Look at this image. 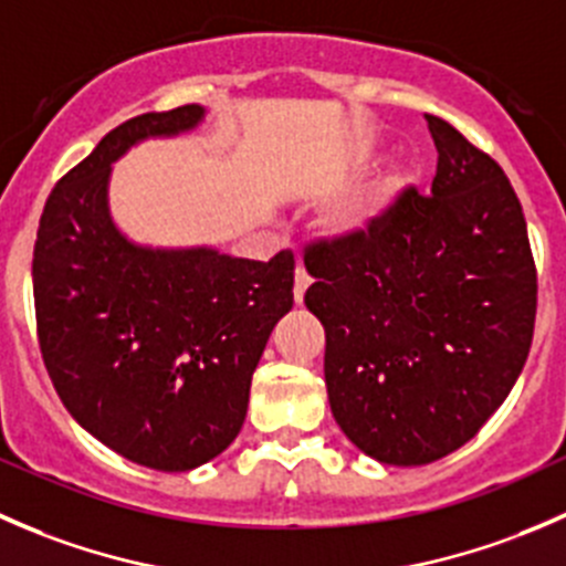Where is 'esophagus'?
I'll return each instance as SVG.
<instances>
[{
  "mask_svg": "<svg viewBox=\"0 0 566 566\" xmlns=\"http://www.w3.org/2000/svg\"><path fill=\"white\" fill-rule=\"evenodd\" d=\"M310 284H312V276L310 273L304 271V265H298L295 268V284H293V298H295V304H304V293L306 290H310Z\"/></svg>",
  "mask_w": 566,
  "mask_h": 566,
  "instance_id": "obj_1",
  "label": "esophagus"
}]
</instances>
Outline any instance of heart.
Masks as SVG:
<instances>
[{
  "mask_svg": "<svg viewBox=\"0 0 566 566\" xmlns=\"http://www.w3.org/2000/svg\"><path fill=\"white\" fill-rule=\"evenodd\" d=\"M373 158H375L373 145H358L356 153L350 156V167L353 169L364 167V164H369ZM405 182H408V169H405L402 164L391 167L384 180L369 191V197L364 199V202H358L350 213L342 216V221L336 224V235L356 241V238H367L369 232H375V227L386 219V213H389L397 193L405 188Z\"/></svg>",
  "mask_w": 566,
  "mask_h": 566,
  "instance_id": "heart-1",
  "label": "heart"
}]
</instances>
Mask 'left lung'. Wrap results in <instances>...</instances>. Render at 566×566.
<instances>
[{
	"label": "left lung",
	"mask_w": 566,
	"mask_h": 566,
	"mask_svg": "<svg viewBox=\"0 0 566 566\" xmlns=\"http://www.w3.org/2000/svg\"><path fill=\"white\" fill-rule=\"evenodd\" d=\"M427 128L430 197L408 188L367 238L306 254L331 413L386 465H427L471 441L534 336L536 271L515 188L447 119L427 114Z\"/></svg>",
	"instance_id": "obj_1"
}]
</instances>
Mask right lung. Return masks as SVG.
<instances>
[{
  "mask_svg": "<svg viewBox=\"0 0 566 566\" xmlns=\"http://www.w3.org/2000/svg\"><path fill=\"white\" fill-rule=\"evenodd\" d=\"M208 108L147 112L108 130L40 216L32 290L45 369L73 419L125 460L191 471L241 432L251 375L293 310L290 251L147 247L112 216V164L199 128Z\"/></svg>",
  "mask_w": 566,
  "mask_h": 566,
  "instance_id": "obj_1",
  "label": "right lung"
}]
</instances>
